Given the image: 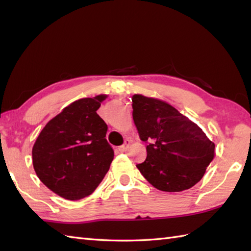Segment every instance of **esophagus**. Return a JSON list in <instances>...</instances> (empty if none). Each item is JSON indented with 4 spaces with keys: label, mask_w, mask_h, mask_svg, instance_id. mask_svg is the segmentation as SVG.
Wrapping results in <instances>:
<instances>
[{
    "label": "esophagus",
    "mask_w": 251,
    "mask_h": 251,
    "mask_svg": "<svg viewBox=\"0 0 251 251\" xmlns=\"http://www.w3.org/2000/svg\"><path fill=\"white\" fill-rule=\"evenodd\" d=\"M129 145H130V140H126L124 145L119 147V151H120V152H125V151L127 150V149H128Z\"/></svg>",
    "instance_id": "1"
}]
</instances>
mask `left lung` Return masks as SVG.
I'll return each instance as SVG.
<instances>
[{
	"instance_id": "8db88e82",
	"label": "left lung",
	"mask_w": 251,
	"mask_h": 251,
	"mask_svg": "<svg viewBox=\"0 0 251 251\" xmlns=\"http://www.w3.org/2000/svg\"><path fill=\"white\" fill-rule=\"evenodd\" d=\"M131 100L132 119L140 139L149 141L146 161L137 168L157 190L191 189L214 159L215 143L166 101L140 94H135Z\"/></svg>"
}]
</instances>
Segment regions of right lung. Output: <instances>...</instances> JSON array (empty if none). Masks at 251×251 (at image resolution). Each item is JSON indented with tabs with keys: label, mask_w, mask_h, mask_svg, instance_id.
Returning a JSON list of instances; mask_svg holds the SVG:
<instances>
[{
	"label": "right lung",
	"mask_w": 251,
	"mask_h": 251,
	"mask_svg": "<svg viewBox=\"0 0 251 251\" xmlns=\"http://www.w3.org/2000/svg\"><path fill=\"white\" fill-rule=\"evenodd\" d=\"M106 95L82 98L51 119L32 149L35 174L47 188L69 201L90 195L108 173L114 152L108 126L97 114Z\"/></svg>",
	"instance_id": "right-lung-1"
}]
</instances>
